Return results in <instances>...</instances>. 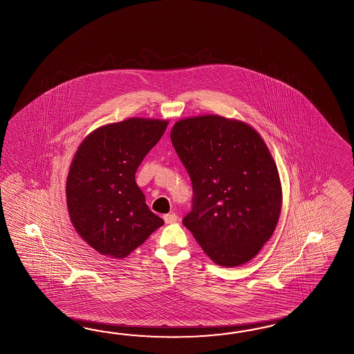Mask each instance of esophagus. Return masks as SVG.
I'll return each instance as SVG.
<instances>
[{"label": "esophagus", "instance_id": "34e87169", "mask_svg": "<svg viewBox=\"0 0 354 354\" xmlns=\"http://www.w3.org/2000/svg\"><path fill=\"white\" fill-rule=\"evenodd\" d=\"M164 220L166 224H174V223L178 221V216L175 214H167V215L164 216Z\"/></svg>", "mask_w": 354, "mask_h": 354}]
</instances>
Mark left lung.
Returning <instances> with one entry per match:
<instances>
[{"mask_svg":"<svg viewBox=\"0 0 354 354\" xmlns=\"http://www.w3.org/2000/svg\"><path fill=\"white\" fill-rule=\"evenodd\" d=\"M170 137L194 193L183 224L216 265L247 263L275 232L283 205L265 140L248 124L220 115L176 121Z\"/></svg>","mask_w":354,"mask_h":354,"instance_id":"1","label":"left lung"}]
</instances>
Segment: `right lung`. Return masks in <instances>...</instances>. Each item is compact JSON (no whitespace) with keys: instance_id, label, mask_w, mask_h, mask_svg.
Returning a JSON list of instances; mask_svg holds the SVG:
<instances>
[{"instance_id":"obj_1","label":"right lung","mask_w":354,"mask_h":354,"mask_svg":"<svg viewBox=\"0 0 354 354\" xmlns=\"http://www.w3.org/2000/svg\"><path fill=\"white\" fill-rule=\"evenodd\" d=\"M169 121L130 118L89 133L70 165L66 205L83 241L111 259H125L164 225L146 203L136 171Z\"/></svg>"}]
</instances>
